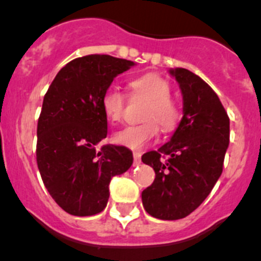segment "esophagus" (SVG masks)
<instances>
[{
  "mask_svg": "<svg viewBox=\"0 0 261 261\" xmlns=\"http://www.w3.org/2000/svg\"><path fill=\"white\" fill-rule=\"evenodd\" d=\"M141 153L139 152H133V158H134V166H138L141 163Z\"/></svg>",
  "mask_w": 261,
  "mask_h": 261,
  "instance_id": "esophagus-1",
  "label": "esophagus"
}]
</instances>
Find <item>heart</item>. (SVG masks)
<instances>
[{"instance_id":"obj_1","label":"heart","mask_w":261,"mask_h":261,"mask_svg":"<svg viewBox=\"0 0 261 261\" xmlns=\"http://www.w3.org/2000/svg\"><path fill=\"white\" fill-rule=\"evenodd\" d=\"M134 91L149 99L143 119L147 122L137 125H128L115 132L113 141L119 146L130 149H141L149 143L158 133L157 123L165 130H170L178 120V109L170 98L171 87L166 79L157 74L141 75L130 82ZM125 96L117 87L108 88L101 98V108L109 120L118 123L123 118Z\"/></svg>"}]
</instances>
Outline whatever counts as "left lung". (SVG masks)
I'll list each match as a JSON object with an SVG mask.
<instances>
[{
  "mask_svg": "<svg viewBox=\"0 0 261 261\" xmlns=\"http://www.w3.org/2000/svg\"><path fill=\"white\" fill-rule=\"evenodd\" d=\"M168 72L178 83L184 115L167 143L142 155L155 172L142 202L155 219L178 220L205 201L221 176L230 119L217 94L198 75L184 68Z\"/></svg>",
  "mask_w": 261,
  "mask_h": 261,
  "instance_id": "8db88e82",
  "label": "left lung"
}]
</instances>
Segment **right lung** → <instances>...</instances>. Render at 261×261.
<instances>
[{
  "label": "right lung",
  "instance_id": "right-lung-1",
  "mask_svg": "<svg viewBox=\"0 0 261 261\" xmlns=\"http://www.w3.org/2000/svg\"><path fill=\"white\" fill-rule=\"evenodd\" d=\"M134 65L99 54L74 59L45 94L37 123V167L51 197L68 214L91 216L103 211L112 177L133 163L127 147H96L108 133L104 91Z\"/></svg>",
  "mask_w": 261,
  "mask_h": 261
}]
</instances>
